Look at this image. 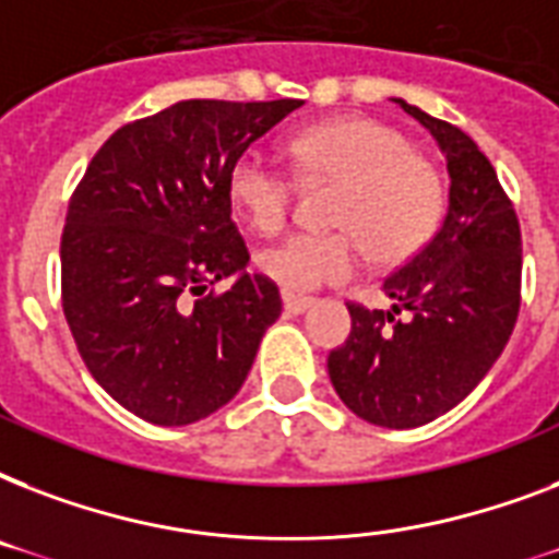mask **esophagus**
<instances>
[{
	"instance_id": "esophagus-1",
	"label": "esophagus",
	"mask_w": 559,
	"mask_h": 559,
	"mask_svg": "<svg viewBox=\"0 0 559 559\" xmlns=\"http://www.w3.org/2000/svg\"><path fill=\"white\" fill-rule=\"evenodd\" d=\"M316 301L313 298H307V296H293V293H284V310H287L289 316H301L307 313L310 307H313Z\"/></svg>"
}]
</instances>
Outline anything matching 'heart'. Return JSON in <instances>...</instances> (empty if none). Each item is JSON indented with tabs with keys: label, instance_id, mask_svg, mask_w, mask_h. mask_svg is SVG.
Wrapping results in <instances>:
<instances>
[{
	"label": "heart",
	"instance_id": "obj_1",
	"mask_svg": "<svg viewBox=\"0 0 559 559\" xmlns=\"http://www.w3.org/2000/svg\"><path fill=\"white\" fill-rule=\"evenodd\" d=\"M305 179H336L328 231H293L258 254L266 278L287 293H313L357 270L359 246L380 266L420 252L447 209L435 162L412 151L406 135L371 121L342 118L307 127L287 142ZM228 200L254 231H278L296 200V179L252 147L231 162Z\"/></svg>",
	"mask_w": 559,
	"mask_h": 559
}]
</instances>
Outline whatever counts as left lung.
<instances>
[{"instance_id": "1", "label": "left lung", "mask_w": 559, "mask_h": 559, "mask_svg": "<svg viewBox=\"0 0 559 559\" xmlns=\"http://www.w3.org/2000/svg\"><path fill=\"white\" fill-rule=\"evenodd\" d=\"M432 133L450 174L435 237L382 281L389 310L348 305L350 336L328 373L357 417L415 429L459 406L502 357L520 313L522 235L508 193L459 127L391 98Z\"/></svg>"}]
</instances>
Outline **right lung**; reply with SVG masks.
<instances>
[{
  "label": "right lung",
  "instance_id": "add662e5",
  "mask_svg": "<svg viewBox=\"0 0 559 559\" xmlns=\"http://www.w3.org/2000/svg\"><path fill=\"white\" fill-rule=\"evenodd\" d=\"M301 100H179L95 153L66 214L63 313L100 389L147 424L188 426L243 385L278 287L246 272L231 162ZM233 278L223 297L211 283Z\"/></svg>",
  "mask_w": 559,
  "mask_h": 559
}]
</instances>
